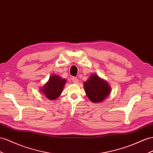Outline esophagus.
Returning <instances> with one entry per match:
<instances>
[{
    "instance_id": "1",
    "label": "esophagus",
    "mask_w": 153,
    "mask_h": 153,
    "mask_svg": "<svg viewBox=\"0 0 153 153\" xmlns=\"http://www.w3.org/2000/svg\"><path fill=\"white\" fill-rule=\"evenodd\" d=\"M72 81L74 83H78V79L76 77H72Z\"/></svg>"
}]
</instances>
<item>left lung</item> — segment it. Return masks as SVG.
I'll use <instances>...</instances> for the list:
<instances>
[{
	"mask_svg": "<svg viewBox=\"0 0 153 153\" xmlns=\"http://www.w3.org/2000/svg\"><path fill=\"white\" fill-rule=\"evenodd\" d=\"M84 87L88 97L94 103L103 101L111 92V87L107 82L101 79L96 74L91 76L85 82Z\"/></svg>",
	"mask_w": 153,
	"mask_h": 153,
	"instance_id": "8db88e82",
	"label": "left lung"
}]
</instances>
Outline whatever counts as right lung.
I'll return each instance as SVG.
<instances>
[{
  "mask_svg": "<svg viewBox=\"0 0 153 153\" xmlns=\"http://www.w3.org/2000/svg\"><path fill=\"white\" fill-rule=\"evenodd\" d=\"M65 82V79L57 75H53L50 77L45 87L42 88L41 91L48 99L56 100L61 94Z\"/></svg>",
  "mask_w": 153,
  "mask_h": 153,
  "instance_id": "right-lung-1",
  "label": "right lung"
}]
</instances>
